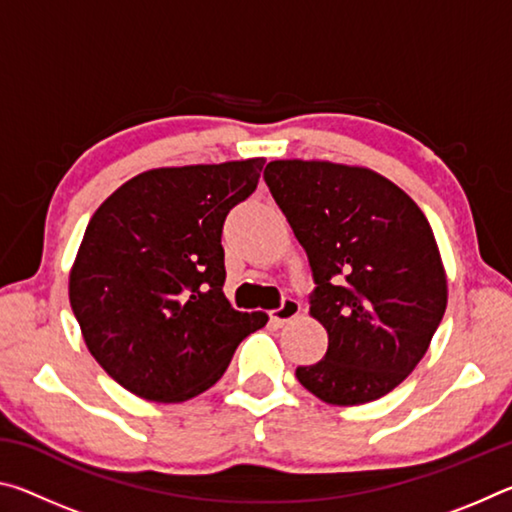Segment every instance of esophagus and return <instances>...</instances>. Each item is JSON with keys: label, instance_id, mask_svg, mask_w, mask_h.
<instances>
[{"label": "esophagus", "instance_id": "obj_1", "mask_svg": "<svg viewBox=\"0 0 512 512\" xmlns=\"http://www.w3.org/2000/svg\"><path fill=\"white\" fill-rule=\"evenodd\" d=\"M300 314V302L296 298H284L282 305L271 311V320L275 325H284L289 323Z\"/></svg>", "mask_w": 512, "mask_h": 512}]
</instances>
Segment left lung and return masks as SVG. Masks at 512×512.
I'll return each mask as SVG.
<instances>
[{
  "instance_id": "left-lung-1",
  "label": "left lung",
  "mask_w": 512,
  "mask_h": 512,
  "mask_svg": "<svg viewBox=\"0 0 512 512\" xmlns=\"http://www.w3.org/2000/svg\"><path fill=\"white\" fill-rule=\"evenodd\" d=\"M264 180L305 248L309 314L327 352L298 366L309 393L336 406L379 400L411 375L447 307V277L427 216L379 173L275 160Z\"/></svg>"
}]
</instances>
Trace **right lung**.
I'll return each instance as SVG.
<instances>
[{"label":"right lung","mask_w":512,"mask_h":512,"mask_svg":"<svg viewBox=\"0 0 512 512\" xmlns=\"http://www.w3.org/2000/svg\"><path fill=\"white\" fill-rule=\"evenodd\" d=\"M264 158L151 169L88 223L69 273L85 345L108 375L151 402H185L228 368L264 311L223 296V223L255 192Z\"/></svg>","instance_id":"right-lung-1"}]
</instances>
